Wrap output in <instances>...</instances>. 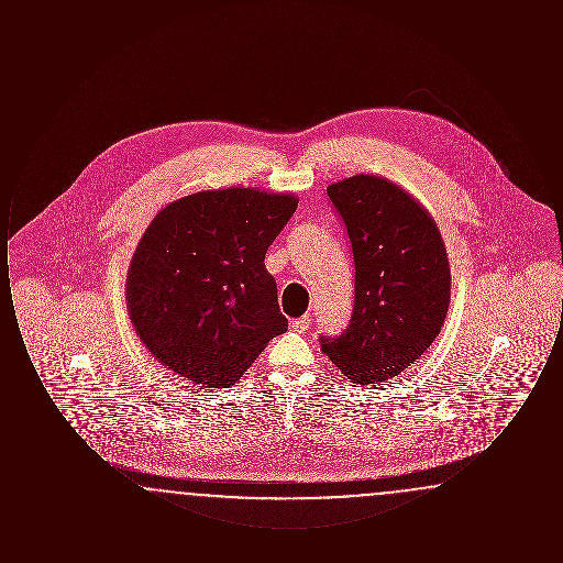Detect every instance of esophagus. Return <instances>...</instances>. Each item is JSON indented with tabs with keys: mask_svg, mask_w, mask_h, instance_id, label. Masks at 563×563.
Wrapping results in <instances>:
<instances>
[{
	"mask_svg": "<svg viewBox=\"0 0 563 563\" xmlns=\"http://www.w3.org/2000/svg\"><path fill=\"white\" fill-rule=\"evenodd\" d=\"M291 329L297 331V333L308 331V329H310V317L306 314V317H301V319H294V321H291Z\"/></svg>",
	"mask_w": 563,
	"mask_h": 563,
	"instance_id": "1",
	"label": "esophagus"
}]
</instances>
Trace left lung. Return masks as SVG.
Segmentation results:
<instances>
[{"mask_svg": "<svg viewBox=\"0 0 563 563\" xmlns=\"http://www.w3.org/2000/svg\"><path fill=\"white\" fill-rule=\"evenodd\" d=\"M327 194L346 223L356 278L349 329L321 338V350L354 384H377L420 358L445 322V242L432 214L386 177L354 175Z\"/></svg>", "mask_w": 563, "mask_h": 563, "instance_id": "1", "label": "left lung"}]
</instances>
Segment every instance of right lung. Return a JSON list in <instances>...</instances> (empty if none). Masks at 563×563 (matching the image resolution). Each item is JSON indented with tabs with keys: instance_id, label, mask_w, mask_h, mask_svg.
<instances>
[{
	"instance_id": "obj_1",
	"label": "right lung",
	"mask_w": 563,
	"mask_h": 563,
	"mask_svg": "<svg viewBox=\"0 0 563 563\" xmlns=\"http://www.w3.org/2000/svg\"><path fill=\"white\" fill-rule=\"evenodd\" d=\"M297 202L266 189H202L152 219L129 266L126 308L166 369L225 388L287 331L264 260Z\"/></svg>"
}]
</instances>
